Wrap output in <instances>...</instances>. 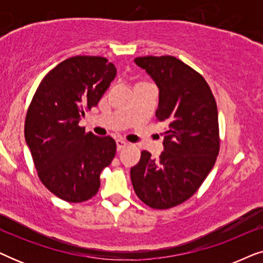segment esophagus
Here are the masks:
<instances>
[{
    "mask_svg": "<svg viewBox=\"0 0 263 263\" xmlns=\"http://www.w3.org/2000/svg\"><path fill=\"white\" fill-rule=\"evenodd\" d=\"M116 145H117V149L121 151L122 148H124L125 146H128V141H125L123 139H118L116 140Z\"/></svg>",
    "mask_w": 263,
    "mask_h": 263,
    "instance_id": "esophagus-1",
    "label": "esophagus"
}]
</instances>
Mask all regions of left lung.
<instances>
[{
  "mask_svg": "<svg viewBox=\"0 0 263 263\" xmlns=\"http://www.w3.org/2000/svg\"><path fill=\"white\" fill-rule=\"evenodd\" d=\"M135 63L159 88L157 120L167 124L159 159L142 151L132 167L133 188L154 210L181 204L197 192L220 149L218 109L204 78L174 56H143Z\"/></svg>",
  "mask_w": 263,
  "mask_h": 263,
  "instance_id": "1",
  "label": "left lung"
}]
</instances>
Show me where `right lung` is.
Here are the masks:
<instances>
[{
  "label": "right lung",
  "mask_w": 263,
  "mask_h": 263,
  "mask_svg": "<svg viewBox=\"0 0 263 263\" xmlns=\"http://www.w3.org/2000/svg\"><path fill=\"white\" fill-rule=\"evenodd\" d=\"M115 77L116 68L105 57H70L45 75L27 109L25 139L38 177L67 202L95 196L100 172L116 153L111 136L99 138L79 125Z\"/></svg>",
  "instance_id": "right-lung-1"
}]
</instances>
